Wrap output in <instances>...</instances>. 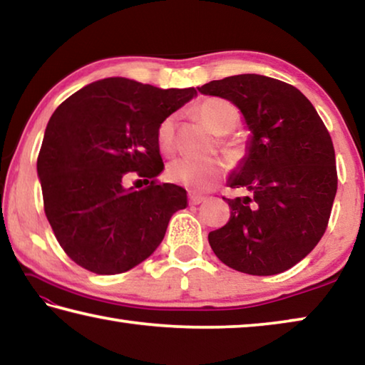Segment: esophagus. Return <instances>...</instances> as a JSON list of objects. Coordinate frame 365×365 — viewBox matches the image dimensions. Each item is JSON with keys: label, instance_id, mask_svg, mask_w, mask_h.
<instances>
[{"label": "esophagus", "instance_id": "34e87169", "mask_svg": "<svg viewBox=\"0 0 365 365\" xmlns=\"http://www.w3.org/2000/svg\"><path fill=\"white\" fill-rule=\"evenodd\" d=\"M188 200H190V205H200V202H202V201L206 200V196L197 195V193H195V191H190Z\"/></svg>", "mask_w": 365, "mask_h": 365}]
</instances>
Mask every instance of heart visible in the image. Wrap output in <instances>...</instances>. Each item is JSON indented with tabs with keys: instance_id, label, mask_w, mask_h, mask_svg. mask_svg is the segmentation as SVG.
<instances>
[{
	"instance_id": "b5f03b06",
	"label": "heart",
	"mask_w": 365,
	"mask_h": 365,
	"mask_svg": "<svg viewBox=\"0 0 365 365\" xmlns=\"http://www.w3.org/2000/svg\"><path fill=\"white\" fill-rule=\"evenodd\" d=\"M196 115L206 123L209 130L217 135L232 132L240 122V110L230 101L222 98H206L195 108ZM174 141V119L168 117L158 127V145L160 150H170ZM228 151H237V145L232 140H224ZM225 163L219 158H175L170 160L165 175L170 182L190 185L195 188H209L224 175Z\"/></svg>"
}]
</instances>
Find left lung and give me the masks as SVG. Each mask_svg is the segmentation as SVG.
Returning <instances> with one entry per match:
<instances>
[{
	"instance_id": "obj_1",
	"label": "left lung",
	"mask_w": 365,
	"mask_h": 365,
	"mask_svg": "<svg viewBox=\"0 0 365 365\" xmlns=\"http://www.w3.org/2000/svg\"><path fill=\"white\" fill-rule=\"evenodd\" d=\"M235 104L251 132L227 185L248 195L227 200L230 220L209 233L228 267L250 275L285 272L325 233L336 195L335 150L311 101L293 85L257 73L197 88Z\"/></svg>"
}]
</instances>
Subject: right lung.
<instances>
[{"label":"right lung","instance_id":"add662e5","mask_svg":"<svg viewBox=\"0 0 365 365\" xmlns=\"http://www.w3.org/2000/svg\"><path fill=\"white\" fill-rule=\"evenodd\" d=\"M196 96L109 77L67 98L49 119L36 172L45 214L73 262L100 275L122 274L150 257L187 191L156 183L164 170L158 127ZM137 171L152 183L127 189Z\"/></svg>","mask_w":365,"mask_h":365}]
</instances>
